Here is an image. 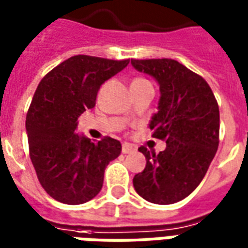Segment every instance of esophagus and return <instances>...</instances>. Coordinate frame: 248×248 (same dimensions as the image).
Masks as SVG:
<instances>
[{"label": "esophagus", "instance_id": "obj_1", "mask_svg": "<svg viewBox=\"0 0 248 248\" xmlns=\"http://www.w3.org/2000/svg\"><path fill=\"white\" fill-rule=\"evenodd\" d=\"M134 150V146L129 145V143H124V145H122V153H124V154H129V153H133Z\"/></svg>", "mask_w": 248, "mask_h": 248}]
</instances>
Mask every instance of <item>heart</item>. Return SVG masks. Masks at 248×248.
<instances>
[{
  "label": "heart",
  "instance_id": "obj_1",
  "mask_svg": "<svg viewBox=\"0 0 248 248\" xmlns=\"http://www.w3.org/2000/svg\"><path fill=\"white\" fill-rule=\"evenodd\" d=\"M135 81H146V79H142V78H135L133 82H135Z\"/></svg>",
  "mask_w": 248,
  "mask_h": 248
}]
</instances>
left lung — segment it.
Masks as SVG:
<instances>
[{
	"instance_id": "1",
	"label": "left lung",
	"mask_w": 248,
	"mask_h": 248,
	"mask_svg": "<svg viewBox=\"0 0 248 248\" xmlns=\"http://www.w3.org/2000/svg\"><path fill=\"white\" fill-rule=\"evenodd\" d=\"M155 78L161 89L158 113L150 122L153 137L166 140L156 154L145 146L146 167L133 179L135 191L156 204L188 197L206 175L219 145V106L204 78L169 58L131 60Z\"/></svg>"
}]
</instances>
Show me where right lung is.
<instances>
[{
  "label": "right lung",
  "instance_id": "obj_1",
  "mask_svg": "<svg viewBox=\"0 0 248 248\" xmlns=\"http://www.w3.org/2000/svg\"><path fill=\"white\" fill-rule=\"evenodd\" d=\"M130 60L70 57L41 79L26 114L29 155L41 186L66 204H81L101 191L105 169L121 154L119 140L98 142L76 133L77 119L95 106L103 82Z\"/></svg>",
  "mask_w": 248,
  "mask_h": 248
}]
</instances>
